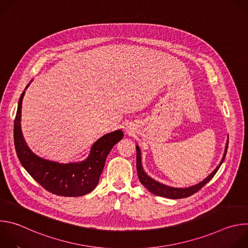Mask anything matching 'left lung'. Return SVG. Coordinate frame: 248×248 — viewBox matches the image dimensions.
Here are the masks:
<instances>
[{"label": "left lung", "instance_id": "1", "mask_svg": "<svg viewBox=\"0 0 248 248\" xmlns=\"http://www.w3.org/2000/svg\"><path fill=\"white\" fill-rule=\"evenodd\" d=\"M228 144L229 141H227V145H226V150L223 156V159L221 161V163L219 164V166L214 170V171H212V173L210 175H208L207 178L199 183L198 185H195L193 186H189L186 188H175V187H170L165 185H162L156 181H154L153 179H151L150 176H148L143 169H142V165H141V155H140V149L138 146H136V170H137V174H138V179L140 181V183L142 184V186H144L150 192H152L155 195L158 196H162V197H166V198H170V199H180V198H186L188 197L192 194H194L195 192H197L198 190H200L207 183H209L212 178L216 174V172L218 171V170L220 169L222 163L225 160L227 151H228Z\"/></svg>", "mask_w": 248, "mask_h": 248}]
</instances>
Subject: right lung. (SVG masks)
Masks as SVG:
<instances>
[{
	"label": "right lung",
	"mask_w": 248,
	"mask_h": 248,
	"mask_svg": "<svg viewBox=\"0 0 248 248\" xmlns=\"http://www.w3.org/2000/svg\"><path fill=\"white\" fill-rule=\"evenodd\" d=\"M23 96L24 92L18 101L14 124L15 147L23 168L40 186L53 194L76 197L92 191L99 183L108 154L124 137L123 131L116 130L98 139L91 148L89 157L83 162L62 165L44 160L31 152L21 133L20 116Z\"/></svg>",
	"instance_id": "add662e5"
}]
</instances>
